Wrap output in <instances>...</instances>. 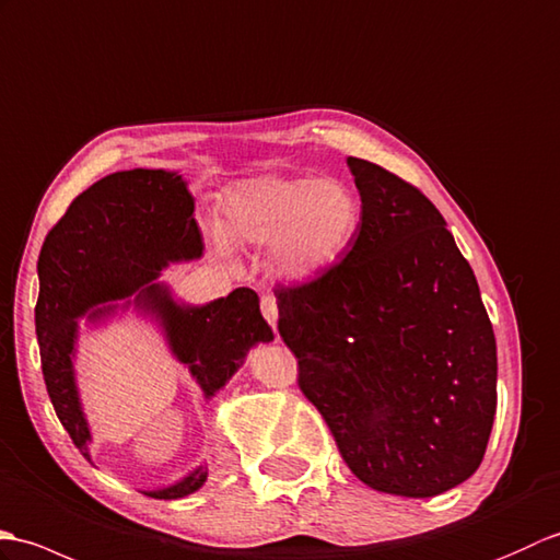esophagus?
Listing matches in <instances>:
<instances>
[{
    "label": "esophagus",
    "mask_w": 560,
    "mask_h": 560,
    "mask_svg": "<svg viewBox=\"0 0 560 560\" xmlns=\"http://www.w3.org/2000/svg\"><path fill=\"white\" fill-rule=\"evenodd\" d=\"M260 314H264V318L270 323L272 328L278 326V302H276V296H272V294L260 296Z\"/></svg>",
    "instance_id": "obj_1"
}]
</instances>
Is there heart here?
Here are the masks:
<instances>
[{"instance_id":"heart-1","label":"heart","mask_w":560,"mask_h":560,"mask_svg":"<svg viewBox=\"0 0 560 560\" xmlns=\"http://www.w3.org/2000/svg\"><path fill=\"white\" fill-rule=\"evenodd\" d=\"M362 220L357 194L338 177L260 175L222 198V234L232 244L272 246L280 276L308 280L332 268Z\"/></svg>"}]
</instances>
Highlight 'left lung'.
<instances>
[{
    "mask_svg": "<svg viewBox=\"0 0 560 560\" xmlns=\"http://www.w3.org/2000/svg\"><path fill=\"white\" fill-rule=\"evenodd\" d=\"M362 196L350 252L278 288L300 383L366 487L429 499L475 475L495 415V338L479 284L417 186L347 158Z\"/></svg>",
    "mask_w": 560,
    "mask_h": 560,
    "instance_id": "1",
    "label": "left lung"
}]
</instances>
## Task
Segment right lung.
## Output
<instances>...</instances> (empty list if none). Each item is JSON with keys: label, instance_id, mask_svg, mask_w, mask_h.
<instances>
[{"label": "right lung", "instance_id": "add662e5", "mask_svg": "<svg viewBox=\"0 0 560 560\" xmlns=\"http://www.w3.org/2000/svg\"><path fill=\"white\" fill-rule=\"evenodd\" d=\"M201 252L194 196L182 175L165 170L115 172L95 182L73 198L45 237L35 304L43 376L61 427L85 459H91V429L73 378V347L85 313L89 320H101L115 314L117 300H127L124 306L133 300L158 318L172 354L189 366L206 397L234 376L254 345L272 340L254 290L237 288L206 306H186L155 282L170 260H191ZM206 477L208 467L201 465L172 487L145 495L184 499L201 489Z\"/></svg>", "mask_w": 560, "mask_h": 560}]
</instances>
